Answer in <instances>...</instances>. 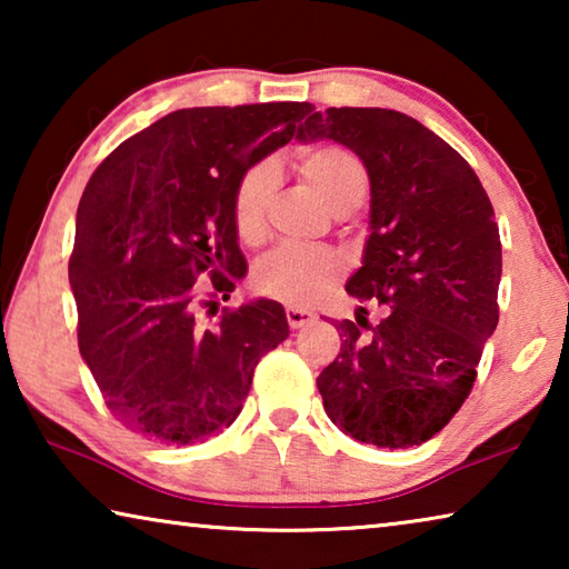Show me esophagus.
<instances>
[{
	"instance_id": "obj_1",
	"label": "esophagus",
	"mask_w": 569,
	"mask_h": 569,
	"mask_svg": "<svg viewBox=\"0 0 569 569\" xmlns=\"http://www.w3.org/2000/svg\"><path fill=\"white\" fill-rule=\"evenodd\" d=\"M316 316L311 311H303V308H286V321L291 329H301V326L311 323Z\"/></svg>"
}]
</instances>
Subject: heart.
I'll return each instance as SVG.
<instances>
[{"instance_id":"1","label":"heart","mask_w":569,"mask_h":569,"mask_svg":"<svg viewBox=\"0 0 569 569\" xmlns=\"http://www.w3.org/2000/svg\"><path fill=\"white\" fill-rule=\"evenodd\" d=\"M296 168L301 178L319 190L336 216L359 208L369 196L371 178L363 160L343 146H313L298 152ZM278 186V172L271 162H256L238 178L230 198V216L238 238L246 246H258L268 230ZM343 278V261L326 248L283 246L256 263L250 273L253 291L291 308H308L323 301Z\"/></svg>"}]
</instances>
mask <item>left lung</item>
<instances>
[{"mask_svg": "<svg viewBox=\"0 0 569 569\" xmlns=\"http://www.w3.org/2000/svg\"><path fill=\"white\" fill-rule=\"evenodd\" d=\"M298 138H331L371 178V236L346 293L341 349L316 379L329 419L363 445L417 447L467 401L499 321L502 243L477 172L409 114L381 108L313 112ZM385 319L368 323L366 305Z\"/></svg>", "mask_w": 569, "mask_h": 569, "instance_id": "obj_1", "label": "left lung"}]
</instances>
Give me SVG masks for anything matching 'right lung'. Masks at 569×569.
Returning <instances> with one entry per match:
<instances>
[{"instance_id": "1", "label": "right lung", "mask_w": 569, "mask_h": 569, "mask_svg": "<svg viewBox=\"0 0 569 569\" xmlns=\"http://www.w3.org/2000/svg\"><path fill=\"white\" fill-rule=\"evenodd\" d=\"M313 108H188L120 142L77 208V343L104 407L134 435L206 441L236 421L258 361L288 336L283 308H223L246 261L230 216L238 178ZM210 284H198L200 277ZM219 319L213 322L212 316Z\"/></svg>"}]
</instances>
